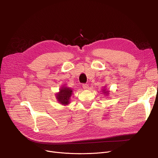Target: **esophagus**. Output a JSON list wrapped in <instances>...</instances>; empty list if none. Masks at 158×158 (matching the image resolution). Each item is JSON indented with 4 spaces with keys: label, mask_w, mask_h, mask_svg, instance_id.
<instances>
[{
    "label": "esophagus",
    "mask_w": 158,
    "mask_h": 158,
    "mask_svg": "<svg viewBox=\"0 0 158 158\" xmlns=\"http://www.w3.org/2000/svg\"><path fill=\"white\" fill-rule=\"evenodd\" d=\"M82 88H83L85 89H88V85H87V84H83V85H82Z\"/></svg>",
    "instance_id": "esophagus-1"
}]
</instances>
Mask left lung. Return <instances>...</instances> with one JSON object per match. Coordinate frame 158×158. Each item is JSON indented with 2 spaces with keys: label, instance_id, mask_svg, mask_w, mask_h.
I'll return each mask as SVG.
<instances>
[{
  "label": "left lung",
  "instance_id": "obj_1",
  "mask_svg": "<svg viewBox=\"0 0 158 158\" xmlns=\"http://www.w3.org/2000/svg\"><path fill=\"white\" fill-rule=\"evenodd\" d=\"M103 91H104V94H108V93H107V91H106V89H104V90H103Z\"/></svg>",
  "mask_w": 158,
  "mask_h": 158
}]
</instances>
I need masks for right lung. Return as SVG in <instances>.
Wrapping results in <instances>:
<instances>
[{"instance_id":"obj_1","label":"right lung","mask_w":158,"mask_h":158,"mask_svg":"<svg viewBox=\"0 0 158 158\" xmlns=\"http://www.w3.org/2000/svg\"><path fill=\"white\" fill-rule=\"evenodd\" d=\"M72 94V90L69 88H63L60 89V93L56 94L57 99L61 104H68L69 103L70 97Z\"/></svg>"}]
</instances>
